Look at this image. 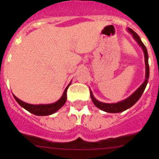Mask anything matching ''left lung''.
Here are the masks:
<instances>
[{"label": "left lung", "mask_w": 159, "mask_h": 159, "mask_svg": "<svg viewBox=\"0 0 159 159\" xmlns=\"http://www.w3.org/2000/svg\"><path fill=\"white\" fill-rule=\"evenodd\" d=\"M129 33H131L132 34L133 38H134L136 41L138 42V44L142 47V50H143L144 55H145V80L143 82V84L140 86L134 93H133L131 95H130L129 98H127L125 100L121 101V102H118L117 103H104V102H101L99 101H98L97 99H95V98L94 97V95L92 94V92L90 90V94H91V98L92 100L93 103L94 104L97 108H98L99 109L104 111L109 112V113H119V112H122L124 111L127 110L128 108H131V106L134 105L136 102L139 101V99L140 98L141 96H142V93L145 91V88H146L147 84H148V78H149V65H148V51H147L146 47L145 46V44L142 43V41H141L140 38H139V35L135 33L132 29L131 28H128Z\"/></svg>", "instance_id": "left-lung-1"}]
</instances>
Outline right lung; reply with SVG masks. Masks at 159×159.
I'll list each match as a JSON object with an SVG mask.
<instances>
[{
    "label": "right lung",
    "instance_id": "add662e5",
    "mask_svg": "<svg viewBox=\"0 0 159 159\" xmlns=\"http://www.w3.org/2000/svg\"><path fill=\"white\" fill-rule=\"evenodd\" d=\"M70 84V83L67 86L65 89V91H64L63 94H62L61 98L59 99L57 102H54L53 104H48V105H30V104H28L26 102H24L20 101V99L17 98L14 94V98L15 100L17 101V103L24 108L25 109L30 112V113L34 114L35 115H38V116H44V115H50L54 114V112L57 111V110L60 109L67 101V90H68V87Z\"/></svg>",
    "mask_w": 159,
    "mask_h": 159
}]
</instances>
